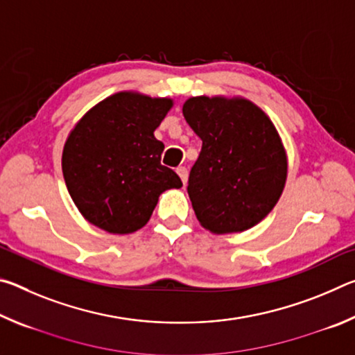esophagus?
I'll return each instance as SVG.
<instances>
[{
	"mask_svg": "<svg viewBox=\"0 0 355 355\" xmlns=\"http://www.w3.org/2000/svg\"><path fill=\"white\" fill-rule=\"evenodd\" d=\"M177 173H178V177L182 178V182H183V184L188 182V169H186L184 166H180V167H177Z\"/></svg>",
	"mask_w": 355,
	"mask_h": 355,
	"instance_id": "34e87169",
	"label": "esophagus"
}]
</instances>
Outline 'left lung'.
I'll list each match as a JSON object with an SVG mask.
<instances>
[{
	"label": "left lung",
	"mask_w": 355,
	"mask_h": 355,
	"mask_svg": "<svg viewBox=\"0 0 355 355\" xmlns=\"http://www.w3.org/2000/svg\"><path fill=\"white\" fill-rule=\"evenodd\" d=\"M183 116L202 139L188 180L197 219L218 235L257 225L286 180V153L271 120L248 100L222 97H192Z\"/></svg>",
	"instance_id": "8db88e82"
}]
</instances>
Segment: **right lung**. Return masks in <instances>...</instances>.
Returning a JSON list of instances; mask_svg holds the SVG:
<instances>
[{
	"label": "right lung",
	"instance_id": "1",
	"mask_svg": "<svg viewBox=\"0 0 355 355\" xmlns=\"http://www.w3.org/2000/svg\"><path fill=\"white\" fill-rule=\"evenodd\" d=\"M169 98L119 92L100 101L71 130L62 172L71 199L91 224L125 235L148 222L161 192L182 180L161 164L164 144L153 131Z\"/></svg>",
	"mask_w": 355,
	"mask_h": 355
}]
</instances>
